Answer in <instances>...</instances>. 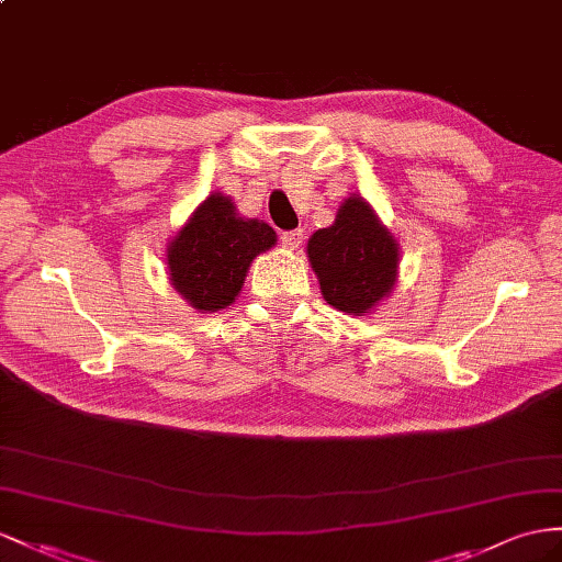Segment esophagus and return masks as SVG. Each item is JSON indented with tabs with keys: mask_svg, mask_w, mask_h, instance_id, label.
Instances as JSON below:
<instances>
[{
	"mask_svg": "<svg viewBox=\"0 0 562 562\" xmlns=\"http://www.w3.org/2000/svg\"><path fill=\"white\" fill-rule=\"evenodd\" d=\"M280 241L284 244L286 249H299L301 241H304V229H290V233H282L280 235Z\"/></svg>",
	"mask_w": 562,
	"mask_h": 562,
	"instance_id": "1",
	"label": "esophagus"
}]
</instances>
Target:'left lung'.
Returning <instances> with one entry per match:
<instances>
[{"mask_svg": "<svg viewBox=\"0 0 562 562\" xmlns=\"http://www.w3.org/2000/svg\"><path fill=\"white\" fill-rule=\"evenodd\" d=\"M308 261L327 304L361 315L392 292L398 247L366 201L349 196L335 223L308 239Z\"/></svg>", "mask_w": 562, "mask_h": 562, "instance_id": "8db88e82", "label": "left lung"}]
</instances>
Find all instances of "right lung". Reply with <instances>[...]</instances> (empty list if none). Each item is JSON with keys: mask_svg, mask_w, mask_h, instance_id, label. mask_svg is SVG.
Segmentation results:
<instances>
[{"mask_svg": "<svg viewBox=\"0 0 562 562\" xmlns=\"http://www.w3.org/2000/svg\"><path fill=\"white\" fill-rule=\"evenodd\" d=\"M276 244V229L241 221L233 201L211 194L170 241L168 268L176 290L196 311H218L239 294L254 256Z\"/></svg>", "mask_w": 562, "mask_h": 562, "instance_id": "right-lung-1", "label": "right lung"}]
</instances>
